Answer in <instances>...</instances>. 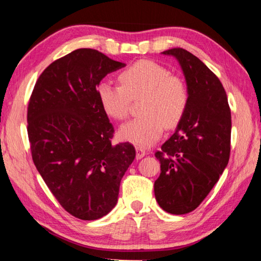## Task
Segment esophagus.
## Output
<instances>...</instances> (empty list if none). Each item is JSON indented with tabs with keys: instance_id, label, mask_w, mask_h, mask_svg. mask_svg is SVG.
I'll list each match as a JSON object with an SVG mask.
<instances>
[{
	"instance_id": "obj_1",
	"label": "esophagus",
	"mask_w": 261,
	"mask_h": 261,
	"mask_svg": "<svg viewBox=\"0 0 261 261\" xmlns=\"http://www.w3.org/2000/svg\"><path fill=\"white\" fill-rule=\"evenodd\" d=\"M136 152H137V159H141V158H144L145 155H146L147 154V152H146V149H145L144 147H140V146H137L136 147Z\"/></svg>"
}]
</instances>
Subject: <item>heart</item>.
Returning <instances> with one entry per match:
<instances>
[{"mask_svg":"<svg viewBox=\"0 0 261 261\" xmlns=\"http://www.w3.org/2000/svg\"><path fill=\"white\" fill-rule=\"evenodd\" d=\"M118 81L121 86L101 82L96 95L105 114L116 121L125 120L131 100L141 98V115L121 126V138L147 147L160 139L165 126L174 129L182 121L189 105L188 86L165 67L141 60L123 70Z\"/></svg>","mask_w":261,"mask_h":261,"instance_id":"b5f03b06","label":"heart"}]
</instances>
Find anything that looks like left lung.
I'll return each instance as SVG.
<instances>
[{
  "label": "left lung",
  "mask_w": 261,
  "mask_h": 261,
  "mask_svg": "<svg viewBox=\"0 0 261 261\" xmlns=\"http://www.w3.org/2000/svg\"><path fill=\"white\" fill-rule=\"evenodd\" d=\"M180 65L189 105L174 135L155 153L161 173L154 182L159 206L170 214L196 210L218 183L230 155L231 114L219 78L183 48L162 53Z\"/></svg>",
  "instance_id": "1"
}]
</instances>
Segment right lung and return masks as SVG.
<instances>
[{
	"instance_id": "obj_1",
	"label": "right lung",
	"mask_w": 261,
	"mask_h": 261,
	"mask_svg": "<svg viewBox=\"0 0 261 261\" xmlns=\"http://www.w3.org/2000/svg\"><path fill=\"white\" fill-rule=\"evenodd\" d=\"M124 67L81 48L47 67L31 95L28 134L34 165L61 206L81 220L100 219L114 208L136 158L130 143L112 145L114 126L96 95L100 82Z\"/></svg>"
}]
</instances>
